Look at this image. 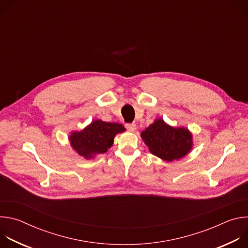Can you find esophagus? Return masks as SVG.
Segmentation results:
<instances>
[{
  "label": "esophagus",
  "instance_id": "34e87169",
  "mask_svg": "<svg viewBox=\"0 0 248 248\" xmlns=\"http://www.w3.org/2000/svg\"><path fill=\"white\" fill-rule=\"evenodd\" d=\"M125 128L128 131H134L136 129V124L134 123H132V124H125Z\"/></svg>",
  "mask_w": 248,
  "mask_h": 248
}]
</instances>
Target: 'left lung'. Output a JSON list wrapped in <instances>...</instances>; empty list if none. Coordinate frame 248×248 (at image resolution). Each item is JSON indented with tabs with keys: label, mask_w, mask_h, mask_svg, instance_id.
Listing matches in <instances>:
<instances>
[{
	"label": "left lung",
	"mask_w": 248,
	"mask_h": 248,
	"mask_svg": "<svg viewBox=\"0 0 248 248\" xmlns=\"http://www.w3.org/2000/svg\"><path fill=\"white\" fill-rule=\"evenodd\" d=\"M141 137L153 155L167 162L185 157L192 147L191 134L187 129L171 127L163 120H156L141 132Z\"/></svg>",
	"instance_id": "obj_1"
}]
</instances>
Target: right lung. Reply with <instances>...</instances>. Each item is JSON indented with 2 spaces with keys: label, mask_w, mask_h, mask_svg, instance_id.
I'll return each instance as SVG.
<instances>
[{
  "label": "right lung",
  "mask_w": 248,
  "mask_h": 248,
  "mask_svg": "<svg viewBox=\"0 0 248 248\" xmlns=\"http://www.w3.org/2000/svg\"><path fill=\"white\" fill-rule=\"evenodd\" d=\"M124 130L125 128L121 124L97 120L82 131L73 132L69 141L79 155L90 159L95 155L107 152L113 145L115 135Z\"/></svg>",
  "instance_id": "obj_1"
}]
</instances>
